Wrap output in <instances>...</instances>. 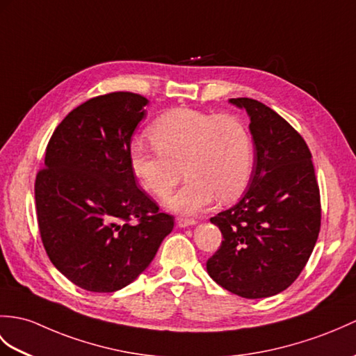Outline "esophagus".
<instances>
[{"label": "esophagus", "instance_id": "1", "mask_svg": "<svg viewBox=\"0 0 356 356\" xmlns=\"http://www.w3.org/2000/svg\"><path fill=\"white\" fill-rule=\"evenodd\" d=\"M176 222H177V226L179 227H188V226H193V225H195V220L194 218H185V217H177L176 218Z\"/></svg>", "mask_w": 356, "mask_h": 356}]
</instances>
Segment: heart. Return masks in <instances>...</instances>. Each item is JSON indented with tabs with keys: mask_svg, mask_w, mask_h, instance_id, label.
Here are the masks:
<instances>
[{
	"mask_svg": "<svg viewBox=\"0 0 356 356\" xmlns=\"http://www.w3.org/2000/svg\"><path fill=\"white\" fill-rule=\"evenodd\" d=\"M148 136L152 147L136 143L130 148V167L148 194L171 197L168 206L193 213L206 208L216 195L221 202L241 195L252 177L254 150L245 124L229 113H209L176 107L156 120Z\"/></svg>",
	"mask_w": 356,
	"mask_h": 356,
	"instance_id": "obj_1",
	"label": "heart"
}]
</instances>
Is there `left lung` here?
I'll return each mask as SVG.
<instances>
[{
    "label": "left lung",
    "instance_id": "8db88e82",
    "mask_svg": "<svg viewBox=\"0 0 356 356\" xmlns=\"http://www.w3.org/2000/svg\"><path fill=\"white\" fill-rule=\"evenodd\" d=\"M229 102L249 113L254 165L241 200L211 218L222 241L206 268L225 290L262 299L286 290L307 266L320 232V189L290 122L252 98Z\"/></svg>",
    "mask_w": 356,
    "mask_h": 356
}]
</instances>
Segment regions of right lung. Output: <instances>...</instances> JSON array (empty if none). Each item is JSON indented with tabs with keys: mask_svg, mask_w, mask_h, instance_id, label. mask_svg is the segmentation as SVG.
I'll use <instances>...</instances> for the list:
<instances>
[{
	"mask_svg": "<svg viewBox=\"0 0 356 356\" xmlns=\"http://www.w3.org/2000/svg\"><path fill=\"white\" fill-rule=\"evenodd\" d=\"M145 97L90 98L56 127L38 171L39 234L53 266L92 293L129 285L153 261L175 218L136 186L130 140Z\"/></svg>",
	"mask_w": 356,
	"mask_h": 356,
	"instance_id": "obj_1",
	"label": "right lung"
}]
</instances>
